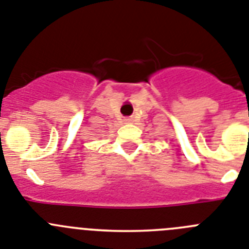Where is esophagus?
Returning <instances> with one entry per match:
<instances>
[{
    "label": "esophagus",
    "instance_id": "obj_1",
    "mask_svg": "<svg viewBox=\"0 0 249 249\" xmlns=\"http://www.w3.org/2000/svg\"><path fill=\"white\" fill-rule=\"evenodd\" d=\"M131 118H126V120H124V122H131Z\"/></svg>",
    "mask_w": 249,
    "mask_h": 249
}]
</instances>
